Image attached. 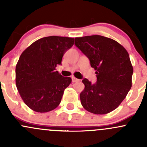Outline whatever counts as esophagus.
Segmentation results:
<instances>
[{"label": "esophagus", "mask_w": 147, "mask_h": 147, "mask_svg": "<svg viewBox=\"0 0 147 147\" xmlns=\"http://www.w3.org/2000/svg\"><path fill=\"white\" fill-rule=\"evenodd\" d=\"M72 82H78V81H79V80L77 79V78H74V77H72Z\"/></svg>", "instance_id": "esophagus-1"}]
</instances>
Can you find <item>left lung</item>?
I'll return each instance as SVG.
<instances>
[{
  "label": "left lung",
  "instance_id": "obj_1",
  "mask_svg": "<svg viewBox=\"0 0 147 147\" xmlns=\"http://www.w3.org/2000/svg\"><path fill=\"white\" fill-rule=\"evenodd\" d=\"M75 45L88 57L97 75L94 84L82 80V107L95 115L115 110L131 87L133 67L129 53L119 42L102 35L75 38Z\"/></svg>",
  "mask_w": 147,
  "mask_h": 147
}]
</instances>
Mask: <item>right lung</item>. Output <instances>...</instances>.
Segmentation results:
<instances>
[{
	"mask_svg": "<svg viewBox=\"0 0 147 147\" xmlns=\"http://www.w3.org/2000/svg\"><path fill=\"white\" fill-rule=\"evenodd\" d=\"M75 38L49 36L40 38L26 48L16 67V83L21 98L37 112L55 109L72 79L63 77L55 67L74 45Z\"/></svg>",
	"mask_w": 147,
	"mask_h": 147,
	"instance_id": "add662e5",
	"label": "right lung"
}]
</instances>
